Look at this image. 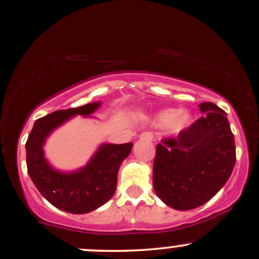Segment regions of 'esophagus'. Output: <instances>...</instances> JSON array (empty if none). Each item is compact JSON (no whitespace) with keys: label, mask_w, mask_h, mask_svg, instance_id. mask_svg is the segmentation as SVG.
<instances>
[{"label":"esophagus","mask_w":259,"mask_h":259,"mask_svg":"<svg viewBox=\"0 0 259 259\" xmlns=\"http://www.w3.org/2000/svg\"><path fill=\"white\" fill-rule=\"evenodd\" d=\"M140 140H146V141H152L153 140V133L151 132H143L140 135Z\"/></svg>","instance_id":"34e87169"}]
</instances>
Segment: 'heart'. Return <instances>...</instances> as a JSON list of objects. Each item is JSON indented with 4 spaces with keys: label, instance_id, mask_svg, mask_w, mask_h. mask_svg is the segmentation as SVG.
Listing matches in <instances>:
<instances>
[{
    "label": "heart",
    "instance_id": "heart-1",
    "mask_svg": "<svg viewBox=\"0 0 259 259\" xmlns=\"http://www.w3.org/2000/svg\"><path fill=\"white\" fill-rule=\"evenodd\" d=\"M191 120L192 116L188 111H177L174 108H167V110L160 111L155 116L154 124L158 126L169 125L174 133H181L189 126Z\"/></svg>",
    "mask_w": 259,
    "mask_h": 259
}]
</instances>
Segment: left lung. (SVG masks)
Wrapping results in <instances>:
<instances>
[{"instance_id":"8db88e82","label":"left lung","mask_w":259,"mask_h":259,"mask_svg":"<svg viewBox=\"0 0 259 259\" xmlns=\"http://www.w3.org/2000/svg\"><path fill=\"white\" fill-rule=\"evenodd\" d=\"M201 118L177 138L157 145L153 187L167 206L199 207L213 198L235 165L234 135L227 114L212 102L199 105Z\"/></svg>"}]
</instances>
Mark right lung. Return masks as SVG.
I'll use <instances>...</instances> for the list:
<instances>
[{
	"instance_id": "1",
	"label": "right lung",
	"mask_w": 259,
	"mask_h": 259,
	"mask_svg": "<svg viewBox=\"0 0 259 259\" xmlns=\"http://www.w3.org/2000/svg\"><path fill=\"white\" fill-rule=\"evenodd\" d=\"M101 102L55 111L37 119L26 145L27 172L40 194L53 206L70 213H88L113 197L120 164L130 154L133 143H102L85 166L76 171H59L46 159L43 146L48 136L65 121L77 116L90 117Z\"/></svg>"
}]
</instances>
